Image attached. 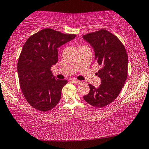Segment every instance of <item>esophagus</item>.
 Masks as SVG:
<instances>
[{
	"instance_id": "34e87169",
	"label": "esophagus",
	"mask_w": 149,
	"mask_h": 149,
	"mask_svg": "<svg viewBox=\"0 0 149 149\" xmlns=\"http://www.w3.org/2000/svg\"><path fill=\"white\" fill-rule=\"evenodd\" d=\"M72 81L73 83H74V84H77V85L81 84V83H82V81H78V80H76V79H72Z\"/></svg>"
}]
</instances>
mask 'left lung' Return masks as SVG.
I'll return each instance as SVG.
<instances>
[{
	"instance_id": "obj_1",
	"label": "left lung",
	"mask_w": 149,
	"mask_h": 149,
	"mask_svg": "<svg viewBox=\"0 0 149 149\" xmlns=\"http://www.w3.org/2000/svg\"><path fill=\"white\" fill-rule=\"evenodd\" d=\"M93 47L95 59L100 66L97 75L101 80L98 88L89 84L90 91L84 99L95 107H103L116 99L127 76L128 56L116 36L105 29L83 35Z\"/></svg>"
}]
</instances>
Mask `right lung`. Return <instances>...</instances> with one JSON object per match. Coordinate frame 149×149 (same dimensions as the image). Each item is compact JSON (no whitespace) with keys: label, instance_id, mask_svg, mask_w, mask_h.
I'll list each match as a JSON object with an SVG mask.
<instances>
[{"label":"right lung","instance_id":"add662e5","mask_svg":"<svg viewBox=\"0 0 149 149\" xmlns=\"http://www.w3.org/2000/svg\"><path fill=\"white\" fill-rule=\"evenodd\" d=\"M76 35L45 28L29 37L22 48L17 62L22 91L29 104L42 112L59 102L67 80L58 79L50 71L58 62V48Z\"/></svg>","mask_w":149,"mask_h":149}]
</instances>
